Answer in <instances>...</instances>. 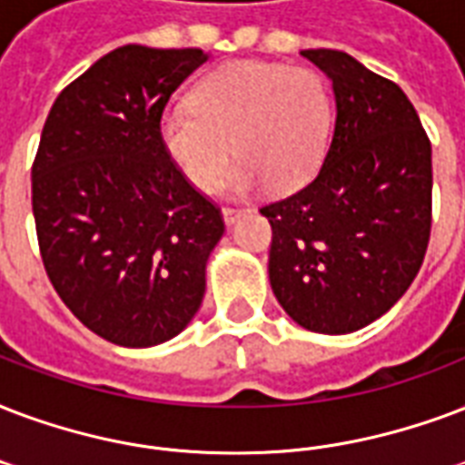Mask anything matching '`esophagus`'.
<instances>
[{"label":"esophagus","mask_w":465,"mask_h":465,"mask_svg":"<svg viewBox=\"0 0 465 465\" xmlns=\"http://www.w3.org/2000/svg\"><path fill=\"white\" fill-rule=\"evenodd\" d=\"M243 214H246V209H232V207L222 209V217H224L226 226H232L233 222H236L239 217H243Z\"/></svg>","instance_id":"obj_1"}]
</instances>
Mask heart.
Masks as SVG:
<instances>
[{
	"label": "heart",
	"instance_id": "b5f03b06",
	"mask_svg": "<svg viewBox=\"0 0 465 465\" xmlns=\"http://www.w3.org/2000/svg\"><path fill=\"white\" fill-rule=\"evenodd\" d=\"M331 119V92L314 70L232 60L202 77L193 104L163 112L161 141L197 190H214L236 151L241 163L226 190L243 194L271 183L290 193L324 161Z\"/></svg>",
	"mask_w": 465,
	"mask_h": 465
}]
</instances>
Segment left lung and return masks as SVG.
Returning a JSON list of instances; mask_svg holds the SVG:
<instances>
[{"instance_id": "8db88e82", "label": "left lung", "mask_w": 465, "mask_h": 465, "mask_svg": "<svg viewBox=\"0 0 465 465\" xmlns=\"http://www.w3.org/2000/svg\"><path fill=\"white\" fill-rule=\"evenodd\" d=\"M331 80V143L310 185L261 209L268 275L288 317L317 334L368 327L405 295L431 229V143L398 84L349 53L302 51Z\"/></svg>"}]
</instances>
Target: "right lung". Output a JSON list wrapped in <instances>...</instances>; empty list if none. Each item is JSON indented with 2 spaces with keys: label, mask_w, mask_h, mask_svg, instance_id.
<instances>
[{
  "label": "right lung",
  "mask_w": 465,
  "mask_h": 465,
  "mask_svg": "<svg viewBox=\"0 0 465 465\" xmlns=\"http://www.w3.org/2000/svg\"><path fill=\"white\" fill-rule=\"evenodd\" d=\"M200 48L122 45L60 92L31 170L45 272L84 327L126 349L170 341L204 297L219 209L170 161L161 116Z\"/></svg>",
  "instance_id": "1"
}]
</instances>
